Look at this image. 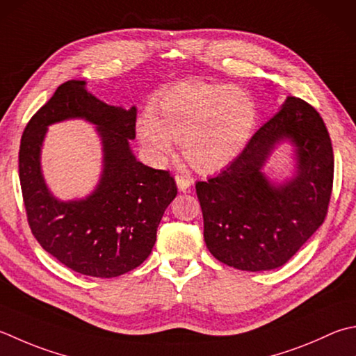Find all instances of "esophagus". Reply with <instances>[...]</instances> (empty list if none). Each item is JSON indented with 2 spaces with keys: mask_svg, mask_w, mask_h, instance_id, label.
Segmentation results:
<instances>
[{
  "mask_svg": "<svg viewBox=\"0 0 356 356\" xmlns=\"http://www.w3.org/2000/svg\"><path fill=\"white\" fill-rule=\"evenodd\" d=\"M176 184H177L179 191L186 193V191H190V188L193 185V179L190 176H185V174H177Z\"/></svg>",
  "mask_w": 356,
  "mask_h": 356,
  "instance_id": "obj_1",
  "label": "esophagus"
}]
</instances>
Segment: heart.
Instances as JSON below:
<instances>
[{
	"label": "heart",
	"mask_w": 356,
	"mask_h": 356,
	"mask_svg": "<svg viewBox=\"0 0 356 356\" xmlns=\"http://www.w3.org/2000/svg\"><path fill=\"white\" fill-rule=\"evenodd\" d=\"M254 122V103L243 90L179 83L160 94L154 111L138 117L137 137L154 163H165L180 142L191 166L218 171L245 148Z\"/></svg>",
	"instance_id": "b5f03b06"
}]
</instances>
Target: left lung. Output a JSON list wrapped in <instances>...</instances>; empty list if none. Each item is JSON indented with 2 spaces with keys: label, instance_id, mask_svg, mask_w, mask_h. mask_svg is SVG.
Returning <instances> with one entry per match:
<instances>
[{
  "label": "left lung",
  "instance_id": "1",
  "mask_svg": "<svg viewBox=\"0 0 356 356\" xmlns=\"http://www.w3.org/2000/svg\"><path fill=\"white\" fill-rule=\"evenodd\" d=\"M284 138L298 148V176L273 187L260 168ZM332 188L333 148L325 123L312 104L289 97L224 171L196 182L207 247L238 270L281 267L323 225Z\"/></svg>",
  "mask_w": 356,
  "mask_h": 356
}]
</instances>
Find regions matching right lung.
<instances>
[{
  "label": "right lung",
  "instance_id": "right-lung-1",
  "mask_svg": "<svg viewBox=\"0 0 356 356\" xmlns=\"http://www.w3.org/2000/svg\"><path fill=\"white\" fill-rule=\"evenodd\" d=\"M83 116L97 124L105 151V171L92 197L80 202L51 197L39 171V148L47 124ZM137 109L109 106L69 80L32 115L19 143L18 170L27 224L49 254L76 273L115 277L149 256L160 219L176 197L170 171L136 160L129 138L136 137Z\"/></svg>",
  "mask_w": 356,
  "mask_h": 356
}]
</instances>
